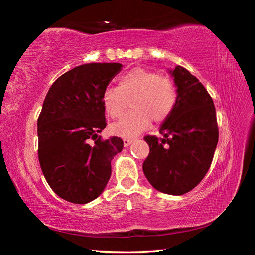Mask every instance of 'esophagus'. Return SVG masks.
I'll list each match as a JSON object with an SVG mask.
<instances>
[{"mask_svg":"<svg viewBox=\"0 0 255 255\" xmlns=\"http://www.w3.org/2000/svg\"><path fill=\"white\" fill-rule=\"evenodd\" d=\"M131 143H132V139H130V138H125V139H124L125 147H127V146H129Z\"/></svg>","mask_w":255,"mask_h":255,"instance_id":"1","label":"esophagus"}]
</instances>
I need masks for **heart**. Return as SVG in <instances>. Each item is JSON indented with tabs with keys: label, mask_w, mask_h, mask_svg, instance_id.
<instances>
[{
	"label": "heart",
	"mask_w": 255,
	"mask_h": 255,
	"mask_svg": "<svg viewBox=\"0 0 255 255\" xmlns=\"http://www.w3.org/2000/svg\"><path fill=\"white\" fill-rule=\"evenodd\" d=\"M176 99L178 92L170 77L137 67L120 77L118 88L106 89L101 102L106 114L117 118L131 100L130 114L110 126L115 135L131 138L147 129L152 119L155 123H162L169 118Z\"/></svg>",
	"instance_id": "heart-1"
}]
</instances>
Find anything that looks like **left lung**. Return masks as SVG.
Segmentation results:
<instances>
[{"label": "left lung", "mask_w": 255, "mask_h": 255, "mask_svg": "<svg viewBox=\"0 0 255 255\" xmlns=\"http://www.w3.org/2000/svg\"><path fill=\"white\" fill-rule=\"evenodd\" d=\"M178 99L164 120L163 138L146 136L149 154L143 164L148 182L166 195L181 196L204 179L218 143L214 101L205 86L182 66L169 70Z\"/></svg>", "instance_id": "8db88e82"}]
</instances>
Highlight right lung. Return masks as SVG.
Returning <instances> with one entry per match:
<instances>
[{"instance_id":"add662e5","label":"right lung","mask_w":255,"mask_h":255,"mask_svg":"<svg viewBox=\"0 0 255 255\" xmlns=\"http://www.w3.org/2000/svg\"><path fill=\"white\" fill-rule=\"evenodd\" d=\"M122 67H74L54 82L45 98L37 124L38 157L49 187L64 200L81 205L97 199L110 179L112 158L123 150L122 138L99 136L107 125L102 93Z\"/></svg>"}]
</instances>
